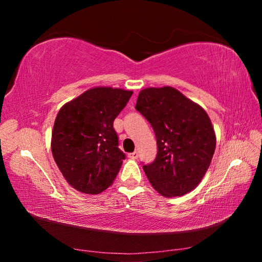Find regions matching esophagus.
<instances>
[{
  "label": "esophagus",
  "mask_w": 262,
  "mask_h": 262,
  "mask_svg": "<svg viewBox=\"0 0 262 262\" xmlns=\"http://www.w3.org/2000/svg\"><path fill=\"white\" fill-rule=\"evenodd\" d=\"M128 157H129V158H132V159H136L137 157H139V152H137V151H134V152H132V154H129V155H128Z\"/></svg>",
  "instance_id": "esophagus-1"
}]
</instances>
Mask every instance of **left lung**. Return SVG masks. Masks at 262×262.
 <instances>
[{
	"label": "left lung",
	"mask_w": 262,
	"mask_h": 262,
	"mask_svg": "<svg viewBox=\"0 0 262 262\" xmlns=\"http://www.w3.org/2000/svg\"><path fill=\"white\" fill-rule=\"evenodd\" d=\"M135 107L157 139V157L143 166L150 184L165 198L189 193L201 183L216 148L207 112L172 86L143 89Z\"/></svg>",
	"instance_id": "8db88e82"
}]
</instances>
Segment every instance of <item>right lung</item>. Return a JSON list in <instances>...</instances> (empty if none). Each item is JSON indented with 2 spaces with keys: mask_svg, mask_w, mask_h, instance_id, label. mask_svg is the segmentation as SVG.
<instances>
[{
  "mask_svg": "<svg viewBox=\"0 0 262 262\" xmlns=\"http://www.w3.org/2000/svg\"><path fill=\"white\" fill-rule=\"evenodd\" d=\"M132 95L118 88H91L57 113L52 154L62 176L78 192L99 194L113 184L125 159L113 122Z\"/></svg>",
  "mask_w": 262,
  "mask_h": 262,
  "instance_id": "right-lung-1",
  "label": "right lung"
}]
</instances>
